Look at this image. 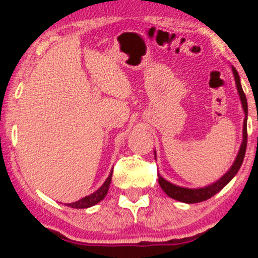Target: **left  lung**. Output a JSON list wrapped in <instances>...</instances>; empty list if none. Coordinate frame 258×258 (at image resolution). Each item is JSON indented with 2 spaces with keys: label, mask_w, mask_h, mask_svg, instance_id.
Returning a JSON list of instances; mask_svg holds the SVG:
<instances>
[{
  "label": "left lung",
  "mask_w": 258,
  "mask_h": 258,
  "mask_svg": "<svg viewBox=\"0 0 258 258\" xmlns=\"http://www.w3.org/2000/svg\"><path fill=\"white\" fill-rule=\"evenodd\" d=\"M230 68H232L234 80H235L236 90H238L239 98H240L242 110H244V114H245L244 123H242V142L240 144V148H239L238 155H236V158L234 160L232 166L229 167V170H228L220 179H217L216 182L211 183V184L209 185L201 186V188H185V186L176 185L173 184V183L168 182L167 179H165L161 174H158L159 184L161 186L162 190H164L168 197L172 198V199L177 201H180V203L197 204L212 198L215 194H217L218 191L222 190V189H223L224 186H226L228 183L234 178V177H235V174L238 173L239 168L241 166L242 161H244V156H245V152H246V144H247V100H246V96H245L244 91H242L240 78H239L238 72H236L235 68L232 67V65H230ZM154 155H155V159H156V152H154Z\"/></svg>",
  "instance_id": "8db88e82"
}]
</instances>
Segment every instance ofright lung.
<instances>
[{
    "mask_svg": "<svg viewBox=\"0 0 258 258\" xmlns=\"http://www.w3.org/2000/svg\"><path fill=\"white\" fill-rule=\"evenodd\" d=\"M111 174H112V170L110 171L108 178L105 179V182L103 183L102 186L97 189L94 193L87 195V197L82 198V199L75 201V203L65 204V205L69 206V207H73V209H87V207L94 206L96 204L100 203V201L104 199L106 193H108V190H109V185H110V182H111Z\"/></svg>",
    "mask_w": 258,
    "mask_h": 258,
    "instance_id": "right-lung-1",
    "label": "right lung"
}]
</instances>
